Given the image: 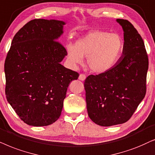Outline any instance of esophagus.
<instances>
[{
  "label": "esophagus",
  "mask_w": 155,
  "mask_h": 155,
  "mask_svg": "<svg viewBox=\"0 0 155 155\" xmlns=\"http://www.w3.org/2000/svg\"><path fill=\"white\" fill-rule=\"evenodd\" d=\"M79 79L81 80V81H84L86 79V75L84 74H81L79 76Z\"/></svg>",
  "instance_id": "34e87169"
}]
</instances>
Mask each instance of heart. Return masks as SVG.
<instances>
[{"label": "heart", "instance_id": "heart-1", "mask_svg": "<svg viewBox=\"0 0 155 155\" xmlns=\"http://www.w3.org/2000/svg\"><path fill=\"white\" fill-rule=\"evenodd\" d=\"M124 48L123 38L117 33L103 30L90 31L79 38L75 45L67 46V58L72 66L81 64L87 57L92 71L103 73L110 69L120 57Z\"/></svg>", "mask_w": 155, "mask_h": 155}]
</instances>
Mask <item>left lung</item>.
I'll list each match as a JSON object with an SVG mask.
<instances>
[{
    "label": "left lung",
    "instance_id": "left-lung-1",
    "mask_svg": "<svg viewBox=\"0 0 155 155\" xmlns=\"http://www.w3.org/2000/svg\"><path fill=\"white\" fill-rule=\"evenodd\" d=\"M116 21L124 32L123 55L108 71L84 82L88 116L101 126L127 122L146 94L149 61L143 40L128 20Z\"/></svg>",
    "mask_w": 155,
    "mask_h": 155
}]
</instances>
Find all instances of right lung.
I'll use <instances>...</instances> for the list:
<instances>
[{
  "mask_svg": "<svg viewBox=\"0 0 155 155\" xmlns=\"http://www.w3.org/2000/svg\"><path fill=\"white\" fill-rule=\"evenodd\" d=\"M64 25L30 20L12 40L4 65L6 98L29 125L47 126L57 120L69 83L79 76L60 64L67 53L57 40Z\"/></svg>",
  "mask_w": 155,
  "mask_h": 155,
  "instance_id": "1",
  "label": "right lung"
}]
</instances>
